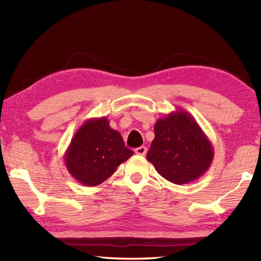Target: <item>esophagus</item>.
I'll return each mask as SVG.
<instances>
[{
  "label": "esophagus",
  "instance_id": "esophagus-1",
  "mask_svg": "<svg viewBox=\"0 0 261 261\" xmlns=\"http://www.w3.org/2000/svg\"><path fill=\"white\" fill-rule=\"evenodd\" d=\"M146 152H147V148L145 147V146H140V147H137L136 149H135V153L137 154V155H145V154H146Z\"/></svg>",
  "mask_w": 261,
  "mask_h": 261
}]
</instances>
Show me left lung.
I'll return each mask as SVG.
<instances>
[{
  "instance_id": "obj_1",
  "label": "left lung",
  "mask_w": 261,
  "mask_h": 261,
  "mask_svg": "<svg viewBox=\"0 0 261 261\" xmlns=\"http://www.w3.org/2000/svg\"><path fill=\"white\" fill-rule=\"evenodd\" d=\"M147 160L163 178L188 184L204 175L214 158L213 146L197 121L183 109L159 118Z\"/></svg>"
}]
</instances>
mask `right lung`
<instances>
[{"label": "right lung", "instance_id": "right-lung-1", "mask_svg": "<svg viewBox=\"0 0 261 261\" xmlns=\"http://www.w3.org/2000/svg\"><path fill=\"white\" fill-rule=\"evenodd\" d=\"M132 154L120 132L110 127L107 117L88 118L72 137L64 162L70 175L79 183L96 187Z\"/></svg>", "mask_w": 261, "mask_h": 261}]
</instances>
